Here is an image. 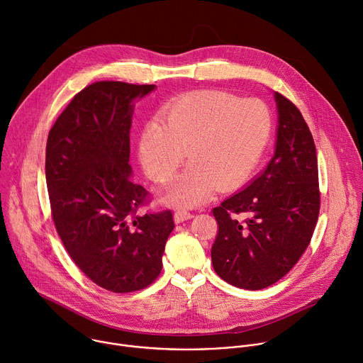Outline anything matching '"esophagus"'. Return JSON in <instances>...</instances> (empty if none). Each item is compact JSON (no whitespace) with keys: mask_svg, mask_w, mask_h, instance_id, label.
<instances>
[{"mask_svg":"<svg viewBox=\"0 0 363 363\" xmlns=\"http://www.w3.org/2000/svg\"><path fill=\"white\" fill-rule=\"evenodd\" d=\"M192 217H194V214L186 211V210H177L175 214H174V220H175L177 224H181V223H184L186 220H191Z\"/></svg>","mask_w":363,"mask_h":363,"instance_id":"esophagus-1","label":"esophagus"}]
</instances>
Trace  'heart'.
<instances>
[{"mask_svg":"<svg viewBox=\"0 0 363 363\" xmlns=\"http://www.w3.org/2000/svg\"><path fill=\"white\" fill-rule=\"evenodd\" d=\"M272 113L258 99L220 91L188 93L150 122L139 142L146 174L158 184L172 179L184 150L189 167L177 178L168 201L195 206L214 191H228L255 168L269 143Z\"/></svg>","mask_w":363,"mask_h":363,"instance_id":"obj_1","label":"heart"}]
</instances>
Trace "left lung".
<instances>
[{
  "label": "left lung",
  "mask_w": 363,
  "mask_h": 363,
  "mask_svg": "<svg viewBox=\"0 0 363 363\" xmlns=\"http://www.w3.org/2000/svg\"><path fill=\"white\" fill-rule=\"evenodd\" d=\"M274 96L279 129L273 160L248 186L213 210L218 223L211 248L214 270L247 290L266 289L294 267L313 237L320 210L312 132L291 100L279 91Z\"/></svg>",
  "instance_id": "obj_1"
}]
</instances>
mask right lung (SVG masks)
Segmentation results:
<instances>
[{
  "label": "right lung",
  "mask_w": 363,
  "mask_h": 363,
  "mask_svg": "<svg viewBox=\"0 0 363 363\" xmlns=\"http://www.w3.org/2000/svg\"><path fill=\"white\" fill-rule=\"evenodd\" d=\"M155 84L94 82L48 132L45 181L51 218L74 264L113 293L150 286L162 270L171 210L138 214L150 194L130 181L132 100Z\"/></svg>",
  "instance_id": "1"
}]
</instances>
